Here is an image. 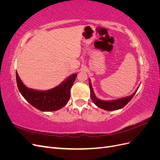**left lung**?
I'll list each match as a JSON object with an SVG mask.
<instances>
[{"label":"left lung","instance_id":"left-lung-1","mask_svg":"<svg viewBox=\"0 0 160 160\" xmlns=\"http://www.w3.org/2000/svg\"><path fill=\"white\" fill-rule=\"evenodd\" d=\"M89 88H90V91H91V99L93 101V102L98 106V108L103 109L107 111H115V110H118L119 109H122L123 107H125L129 101H131L133 98V97L135 95V94L136 93V92L138 89L135 91L134 93L129 97H127V98H123L119 99L117 100H114V101H103V100H101L98 98H97L94 93H93V88H92L91 83V81L90 79L89 80Z\"/></svg>","mask_w":160,"mask_h":160}]
</instances>
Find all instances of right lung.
<instances>
[{"label":"right lung","instance_id":"obj_1","mask_svg":"<svg viewBox=\"0 0 160 160\" xmlns=\"http://www.w3.org/2000/svg\"><path fill=\"white\" fill-rule=\"evenodd\" d=\"M77 73L69 77L61 85L48 91L28 89L22 83L16 71L18 89L21 95L34 108L42 111H54L61 109L70 98V89L76 79Z\"/></svg>","mask_w":160,"mask_h":160}]
</instances>
